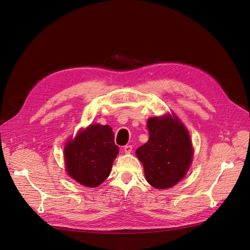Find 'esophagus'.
I'll use <instances>...</instances> for the list:
<instances>
[{
    "instance_id": "1",
    "label": "esophagus",
    "mask_w": 250,
    "mask_h": 250,
    "mask_svg": "<svg viewBox=\"0 0 250 250\" xmlns=\"http://www.w3.org/2000/svg\"><path fill=\"white\" fill-rule=\"evenodd\" d=\"M132 150H133V147H132L131 145H125V146L124 147V151H125V153H131Z\"/></svg>"
}]
</instances>
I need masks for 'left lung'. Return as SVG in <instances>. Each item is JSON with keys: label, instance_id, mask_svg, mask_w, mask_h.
<instances>
[{"label": "left lung", "instance_id": "8db88e82", "mask_svg": "<svg viewBox=\"0 0 250 250\" xmlns=\"http://www.w3.org/2000/svg\"><path fill=\"white\" fill-rule=\"evenodd\" d=\"M149 140L137 149L147 182L156 189L175 186L191 166L193 149L189 133L180 119L167 114L150 117L147 122Z\"/></svg>", "mask_w": 250, "mask_h": 250}]
</instances>
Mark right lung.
I'll return each instance as SVG.
<instances>
[{"label":"right lung","instance_id":"1","mask_svg":"<svg viewBox=\"0 0 250 250\" xmlns=\"http://www.w3.org/2000/svg\"><path fill=\"white\" fill-rule=\"evenodd\" d=\"M118 151L109 125H91L65 145L66 171L83 186L95 188L110 175Z\"/></svg>","mask_w":250,"mask_h":250}]
</instances>
